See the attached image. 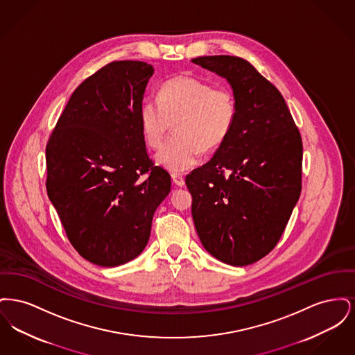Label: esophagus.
Listing matches in <instances>:
<instances>
[{"mask_svg":"<svg viewBox=\"0 0 355 355\" xmlns=\"http://www.w3.org/2000/svg\"><path fill=\"white\" fill-rule=\"evenodd\" d=\"M171 180H173V182L177 186L185 185V180H184V175H182V174L173 173V174H171Z\"/></svg>","mask_w":355,"mask_h":355,"instance_id":"esophagus-1","label":"esophagus"}]
</instances>
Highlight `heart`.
Here are the masks:
<instances>
[{"label": "heart", "mask_w": 355, "mask_h": 355, "mask_svg": "<svg viewBox=\"0 0 355 355\" xmlns=\"http://www.w3.org/2000/svg\"><path fill=\"white\" fill-rule=\"evenodd\" d=\"M236 117V102L227 87H213L194 76L181 74L161 85L158 101L148 98L139 109V122L146 144L161 148L174 133L155 162L173 173L196 166L202 152L218 149L230 135Z\"/></svg>", "instance_id": "b5f03b06"}]
</instances>
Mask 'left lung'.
<instances>
[{
	"label": "left lung",
	"mask_w": 355,
	"mask_h": 355,
	"mask_svg": "<svg viewBox=\"0 0 355 355\" xmlns=\"http://www.w3.org/2000/svg\"><path fill=\"white\" fill-rule=\"evenodd\" d=\"M191 62L225 78L236 102L226 141L186 177L194 226L213 257L246 266L274 249L298 202L302 139L281 93L252 64L234 55Z\"/></svg>",
	"instance_id": "8db88e82"
}]
</instances>
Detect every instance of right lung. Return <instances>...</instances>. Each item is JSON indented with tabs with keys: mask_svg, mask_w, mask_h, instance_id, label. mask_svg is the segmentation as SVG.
<instances>
[{
	"mask_svg": "<svg viewBox=\"0 0 355 355\" xmlns=\"http://www.w3.org/2000/svg\"><path fill=\"white\" fill-rule=\"evenodd\" d=\"M153 73L142 61L100 69L74 90L46 146L49 200L74 249L103 268L142 253L170 193L169 173L153 165L139 122Z\"/></svg>",
	"mask_w": 355,
	"mask_h": 355,
	"instance_id": "right-lung-1",
	"label": "right lung"
}]
</instances>
